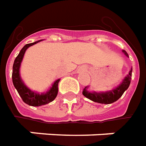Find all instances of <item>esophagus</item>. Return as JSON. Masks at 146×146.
<instances>
[{
	"instance_id": "1",
	"label": "esophagus",
	"mask_w": 146,
	"mask_h": 146,
	"mask_svg": "<svg viewBox=\"0 0 146 146\" xmlns=\"http://www.w3.org/2000/svg\"><path fill=\"white\" fill-rule=\"evenodd\" d=\"M82 71H86V68H82Z\"/></svg>"
}]
</instances>
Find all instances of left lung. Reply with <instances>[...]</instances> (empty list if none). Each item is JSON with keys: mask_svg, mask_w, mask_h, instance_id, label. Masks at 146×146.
<instances>
[{"mask_svg": "<svg viewBox=\"0 0 146 146\" xmlns=\"http://www.w3.org/2000/svg\"><path fill=\"white\" fill-rule=\"evenodd\" d=\"M123 52L127 56H128L127 52L125 50H123ZM131 75H132V68H131L128 75L123 79V81L121 82L116 87H115L111 90L105 92H90L88 90L89 86H86L83 89L82 94L86 98L90 99V101H94L97 103L105 104H111L119 100L121 98V96L123 94V93L127 90L131 84Z\"/></svg>", "mask_w": 146, "mask_h": 146, "instance_id": "8db88e82", "label": "left lung"}]
</instances>
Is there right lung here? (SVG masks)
I'll return each instance as SVG.
<instances>
[{
	"mask_svg": "<svg viewBox=\"0 0 146 146\" xmlns=\"http://www.w3.org/2000/svg\"><path fill=\"white\" fill-rule=\"evenodd\" d=\"M42 41V40H39L37 42L24 45L20 50L18 56H16L13 64V67H12V82H13L14 86L18 91L19 94L21 97L23 101L27 104L31 105V106H35V107H38V106L48 104L56 98L57 94H58V83L60 80V78L56 79L52 84L51 87L48 89V90L46 92L38 93V92L31 90L22 79L20 76V66H21V63L23 61V59L27 49L29 47Z\"/></svg>",
	"mask_w": 146,
	"mask_h": 146,
	"instance_id": "right-lung-1",
	"label": "right lung"
}]
</instances>
